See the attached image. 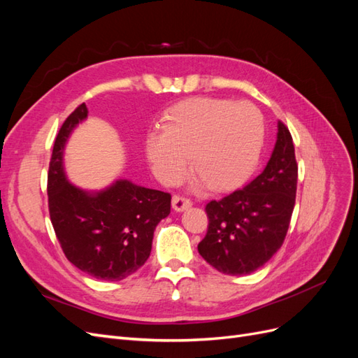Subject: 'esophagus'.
I'll use <instances>...</instances> for the list:
<instances>
[{
	"label": "esophagus",
	"instance_id": "esophagus-1",
	"mask_svg": "<svg viewBox=\"0 0 358 358\" xmlns=\"http://www.w3.org/2000/svg\"><path fill=\"white\" fill-rule=\"evenodd\" d=\"M171 206L176 212H182V210L191 208L192 201L188 197H183V196H179V194H175L171 199Z\"/></svg>",
	"mask_w": 358,
	"mask_h": 358
}]
</instances>
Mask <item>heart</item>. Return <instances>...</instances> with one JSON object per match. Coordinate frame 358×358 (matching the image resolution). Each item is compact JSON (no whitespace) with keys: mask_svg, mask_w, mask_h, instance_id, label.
Listing matches in <instances>:
<instances>
[{"mask_svg":"<svg viewBox=\"0 0 358 358\" xmlns=\"http://www.w3.org/2000/svg\"><path fill=\"white\" fill-rule=\"evenodd\" d=\"M263 142L264 119L254 104L203 96L173 107L162 134L148 137L146 152L161 180H179L189 157L199 180L224 191L251 175Z\"/></svg>","mask_w":358,"mask_h":358,"instance_id":"b5f03b06","label":"heart"}]
</instances>
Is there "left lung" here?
I'll return each instance as SVG.
<instances>
[{
  "label": "left lung",
  "mask_w": 358,
  "mask_h": 358,
  "mask_svg": "<svg viewBox=\"0 0 358 358\" xmlns=\"http://www.w3.org/2000/svg\"><path fill=\"white\" fill-rule=\"evenodd\" d=\"M297 161L284 122L266 169L246 187L206 204L208 233L200 255L224 275H248L264 266L282 246L296 204Z\"/></svg>",
  "instance_id": "8db88e82"
}]
</instances>
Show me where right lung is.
I'll list each match as a JSON object with an SVG mask.
<instances>
[{
	"label": "right lung",
	"mask_w": 358,
	"mask_h": 358,
	"mask_svg": "<svg viewBox=\"0 0 358 358\" xmlns=\"http://www.w3.org/2000/svg\"><path fill=\"white\" fill-rule=\"evenodd\" d=\"M88 115L82 103L64 121L53 145L48 173L49 215L64 255L101 280H121L145 264L154 230L170 213L169 192L116 180L100 192H86L66 179L64 145Z\"/></svg>",
	"instance_id": "add662e5"
}]
</instances>
